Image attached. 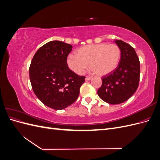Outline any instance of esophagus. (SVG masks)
I'll return each instance as SVG.
<instances>
[{"label":"esophagus","instance_id":"esophagus-1","mask_svg":"<svg viewBox=\"0 0 160 160\" xmlns=\"http://www.w3.org/2000/svg\"><path fill=\"white\" fill-rule=\"evenodd\" d=\"M91 79H92L91 77H86L85 80H86V81H89V80H91Z\"/></svg>","mask_w":160,"mask_h":160}]
</instances>
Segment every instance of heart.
<instances>
[{"label":"heart","mask_w":160,"mask_h":160,"mask_svg":"<svg viewBox=\"0 0 160 160\" xmlns=\"http://www.w3.org/2000/svg\"><path fill=\"white\" fill-rule=\"evenodd\" d=\"M122 52L115 44L106 43L82 47L76 55H69L67 58L69 68L77 75H82L88 68L98 75H107L118 67Z\"/></svg>","instance_id":"b5f03b06"}]
</instances>
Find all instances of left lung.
I'll list each match as a JSON object with an SVG mask.
<instances>
[{"label":"left lung","mask_w":160,"mask_h":160,"mask_svg":"<svg viewBox=\"0 0 160 160\" xmlns=\"http://www.w3.org/2000/svg\"><path fill=\"white\" fill-rule=\"evenodd\" d=\"M122 55L118 67L102 77V85L98 91L99 98L110 104L125 102L136 91L140 75V63L135 49L121 40L114 41Z\"/></svg>","instance_id":"1"}]
</instances>
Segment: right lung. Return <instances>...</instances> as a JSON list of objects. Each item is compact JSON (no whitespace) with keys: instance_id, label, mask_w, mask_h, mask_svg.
<instances>
[{"instance_id":"obj_1","label":"right lung","mask_w":160,"mask_h":160,"mask_svg":"<svg viewBox=\"0 0 160 160\" xmlns=\"http://www.w3.org/2000/svg\"><path fill=\"white\" fill-rule=\"evenodd\" d=\"M72 47L59 41H51L36 52L29 68L34 93L41 102L53 109L60 110L73 103L85 82L69 69L67 56Z\"/></svg>"}]
</instances>
